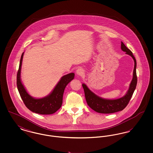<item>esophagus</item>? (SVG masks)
Masks as SVG:
<instances>
[{
	"mask_svg": "<svg viewBox=\"0 0 153 153\" xmlns=\"http://www.w3.org/2000/svg\"><path fill=\"white\" fill-rule=\"evenodd\" d=\"M76 73H77V74L79 75V76H81L82 74H83L84 72H83V71H82V69L79 68V69H77V70L76 71Z\"/></svg>",
	"mask_w": 153,
	"mask_h": 153,
	"instance_id": "34e87169",
	"label": "esophagus"
}]
</instances>
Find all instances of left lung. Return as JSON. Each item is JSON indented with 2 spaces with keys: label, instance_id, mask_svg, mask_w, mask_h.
<instances>
[{
  "label": "left lung",
  "instance_id": "8db88e82",
  "mask_svg": "<svg viewBox=\"0 0 153 153\" xmlns=\"http://www.w3.org/2000/svg\"><path fill=\"white\" fill-rule=\"evenodd\" d=\"M121 49L123 51H125L126 54L131 56L134 61V68L133 71L132 80L131 81L130 87L127 94L123 97L114 100L102 99L95 95L85 84H82V85L84 91L85 97L88 105L90 108L97 112L101 114H111L122 111L128 104L136 88L137 84L136 59L132 54V51L129 49H128L122 42H121Z\"/></svg>",
  "mask_w": 153,
  "mask_h": 153
}]
</instances>
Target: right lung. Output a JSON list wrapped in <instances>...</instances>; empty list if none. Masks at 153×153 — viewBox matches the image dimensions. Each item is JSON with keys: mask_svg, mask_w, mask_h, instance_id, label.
Instances as JSON below:
<instances>
[{"mask_svg": "<svg viewBox=\"0 0 153 153\" xmlns=\"http://www.w3.org/2000/svg\"><path fill=\"white\" fill-rule=\"evenodd\" d=\"M23 54L21 56L16 76L17 88L23 102L26 107L33 112L41 115L54 114L61 108L65 88L68 83L74 79V73H69L62 76L49 95L43 98L35 99L27 93L21 80V71Z\"/></svg>", "mask_w": 153, "mask_h": 153, "instance_id": "obj_1", "label": "right lung"}]
</instances>
